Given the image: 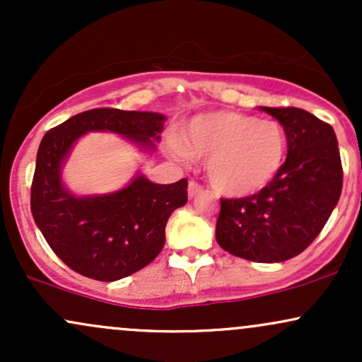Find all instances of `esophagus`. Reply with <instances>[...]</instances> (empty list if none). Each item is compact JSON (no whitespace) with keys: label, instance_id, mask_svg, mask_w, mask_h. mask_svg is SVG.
<instances>
[{"label":"esophagus","instance_id":"esophagus-1","mask_svg":"<svg viewBox=\"0 0 362 362\" xmlns=\"http://www.w3.org/2000/svg\"><path fill=\"white\" fill-rule=\"evenodd\" d=\"M202 192V187L197 184V182H189V190H187V194H189V199H194L195 195Z\"/></svg>","mask_w":362,"mask_h":362}]
</instances>
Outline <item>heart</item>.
<instances>
[{
    "instance_id": "1",
    "label": "heart",
    "mask_w": 362,
    "mask_h": 362,
    "mask_svg": "<svg viewBox=\"0 0 362 362\" xmlns=\"http://www.w3.org/2000/svg\"><path fill=\"white\" fill-rule=\"evenodd\" d=\"M170 151L178 161L206 160V175L219 194L253 195L279 175L288 153V134L279 122L236 112L195 115Z\"/></svg>"
}]
</instances>
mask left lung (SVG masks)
<instances>
[{
  "instance_id": "left-lung-1",
  "label": "left lung",
  "mask_w": 362,
  "mask_h": 362,
  "mask_svg": "<svg viewBox=\"0 0 362 362\" xmlns=\"http://www.w3.org/2000/svg\"><path fill=\"white\" fill-rule=\"evenodd\" d=\"M288 134V158L260 192L221 199L216 240L240 259L276 264L300 255L317 238L342 192V163L330 124L310 112L260 107Z\"/></svg>"
}]
</instances>
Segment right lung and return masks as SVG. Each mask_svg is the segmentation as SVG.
Here are the masks:
<instances>
[{
    "mask_svg": "<svg viewBox=\"0 0 362 362\" xmlns=\"http://www.w3.org/2000/svg\"><path fill=\"white\" fill-rule=\"evenodd\" d=\"M165 120L158 112L93 109L45 132L32 182V216L52 252L74 272L112 282L141 271L163 250L170 214L187 202L185 178L161 185L141 172L115 192H71L62 168L74 144L88 132H114L151 155Z\"/></svg>",
    "mask_w": 362,
    "mask_h": 362,
    "instance_id": "obj_1",
    "label": "right lung"
}]
</instances>
